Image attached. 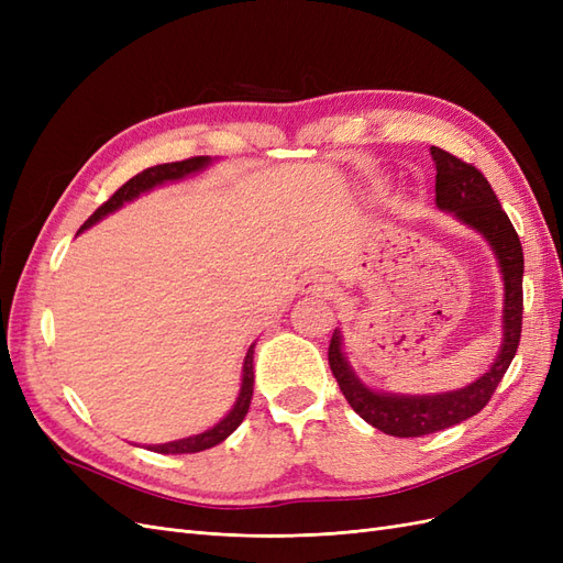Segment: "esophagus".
<instances>
[{"mask_svg":"<svg viewBox=\"0 0 563 563\" xmlns=\"http://www.w3.org/2000/svg\"><path fill=\"white\" fill-rule=\"evenodd\" d=\"M335 286L327 275H319V272H310L300 279V294L302 296H317V298H329L333 296Z\"/></svg>","mask_w":563,"mask_h":563,"instance_id":"1","label":"esophagus"}]
</instances>
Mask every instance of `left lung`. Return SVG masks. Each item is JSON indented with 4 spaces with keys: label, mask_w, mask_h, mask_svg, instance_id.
Listing matches in <instances>:
<instances>
[{
    "label": "left lung",
    "mask_w": 563,
    "mask_h": 563,
    "mask_svg": "<svg viewBox=\"0 0 563 563\" xmlns=\"http://www.w3.org/2000/svg\"><path fill=\"white\" fill-rule=\"evenodd\" d=\"M430 155L437 168V209L479 232L496 253L505 291L503 340L490 368L470 385L439 391V395H395V391L373 389L356 376L343 350V331L335 329L329 345V364L340 391L356 416L391 437L432 434L479 413L512 364L521 338L523 251L519 234L482 172L434 145L430 147Z\"/></svg>",
    "instance_id": "left-lung-1"
}]
</instances>
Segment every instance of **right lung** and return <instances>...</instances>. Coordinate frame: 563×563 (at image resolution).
<instances>
[{
    "label": "right lung",
    "instance_id": "obj_1",
    "mask_svg": "<svg viewBox=\"0 0 563 563\" xmlns=\"http://www.w3.org/2000/svg\"><path fill=\"white\" fill-rule=\"evenodd\" d=\"M213 159L211 157H192V159H185V162H172V164H159V166H150L145 168L143 174L133 176L129 183H124L119 190L100 207L87 223L81 225L79 232L89 230L91 225H96L98 220H103L106 216L114 213L124 207V203L139 199L141 195L155 190V187H162L166 183H174V180H183L187 176H195L199 172H203V168L211 166ZM77 232V234H79ZM253 350H255V343L249 347L246 356H244V366H242V387H240V395H236V401L234 406L228 411L225 418H220L213 428L203 430L199 434H192V437H185V439H176V441H168V444H155V446H147L152 451L157 453H199V451H207V449H213L216 444H220V441H225L236 428H240L242 420L246 418L249 413V406H251V397H253Z\"/></svg>",
    "mask_w": 563,
    "mask_h": 563
}]
</instances>
